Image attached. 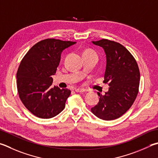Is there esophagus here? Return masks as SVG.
I'll return each mask as SVG.
<instances>
[{"label": "esophagus", "instance_id": "obj_1", "mask_svg": "<svg viewBox=\"0 0 158 158\" xmlns=\"http://www.w3.org/2000/svg\"><path fill=\"white\" fill-rule=\"evenodd\" d=\"M75 91L77 93H84V92H86L88 90L86 89H84V88H77L75 89Z\"/></svg>", "mask_w": 158, "mask_h": 158}]
</instances>
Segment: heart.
Instances as JSON below:
<instances>
[{"label": "heart", "mask_w": 158, "mask_h": 158, "mask_svg": "<svg viewBox=\"0 0 158 158\" xmlns=\"http://www.w3.org/2000/svg\"><path fill=\"white\" fill-rule=\"evenodd\" d=\"M84 54H95V55H97L95 52L92 50H84V52H83L82 55H84Z\"/></svg>", "instance_id": "b5f03b06"}]
</instances>
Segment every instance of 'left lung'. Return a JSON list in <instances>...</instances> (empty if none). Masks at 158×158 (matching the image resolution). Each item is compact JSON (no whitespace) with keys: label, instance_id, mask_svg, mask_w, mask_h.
Here are the masks:
<instances>
[{"label":"left lung","instance_id":"obj_1","mask_svg":"<svg viewBox=\"0 0 158 158\" xmlns=\"http://www.w3.org/2000/svg\"><path fill=\"white\" fill-rule=\"evenodd\" d=\"M101 46L106 54L104 83L110 88L100 97L91 112L99 118L113 120L122 116L135 100L139 91L140 73L133 56L122 44L108 39L93 41Z\"/></svg>","mask_w":158,"mask_h":158}]
</instances>
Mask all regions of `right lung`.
<instances>
[{
	"mask_svg": "<svg viewBox=\"0 0 158 158\" xmlns=\"http://www.w3.org/2000/svg\"><path fill=\"white\" fill-rule=\"evenodd\" d=\"M73 41L46 39L33 45L23 58L16 73L20 99L37 117L49 119L64 110L71 91L52 86L61 52Z\"/></svg>",
	"mask_w": 158,
	"mask_h": 158,
	"instance_id": "1",
	"label": "right lung"
}]
</instances>
